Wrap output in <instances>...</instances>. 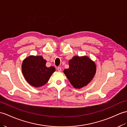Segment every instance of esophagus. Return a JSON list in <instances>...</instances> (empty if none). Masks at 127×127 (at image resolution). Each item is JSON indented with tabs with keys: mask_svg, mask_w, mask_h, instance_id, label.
<instances>
[{
	"mask_svg": "<svg viewBox=\"0 0 127 127\" xmlns=\"http://www.w3.org/2000/svg\"><path fill=\"white\" fill-rule=\"evenodd\" d=\"M57 70H58V71H59V72H61V71L62 70L61 67H58L57 68Z\"/></svg>",
	"mask_w": 127,
	"mask_h": 127,
	"instance_id": "1",
	"label": "esophagus"
}]
</instances>
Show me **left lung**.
Segmentation results:
<instances>
[{
  "instance_id": "left-lung-1",
  "label": "left lung",
  "mask_w": 127,
  "mask_h": 127,
  "mask_svg": "<svg viewBox=\"0 0 127 127\" xmlns=\"http://www.w3.org/2000/svg\"><path fill=\"white\" fill-rule=\"evenodd\" d=\"M69 66L64 73L73 87L79 89L91 81L96 70L94 62L87 56H74L69 61Z\"/></svg>"
}]
</instances>
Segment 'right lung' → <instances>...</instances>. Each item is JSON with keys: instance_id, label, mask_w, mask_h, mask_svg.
Here are the masks:
<instances>
[{"instance_id": "right-lung-1", "label": "right lung", "mask_w": 127, "mask_h": 127, "mask_svg": "<svg viewBox=\"0 0 127 127\" xmlns=\"http://www.w3.org/2000/svg\"><path fill=\"white\" fill-rule=\"evenodd\" d=\"M46 60L41 56L30 55L24 60L21 69L27 82L34 87H40L48 82L55 70L53 66H46Z\"/></svg>"}]
</instances>
